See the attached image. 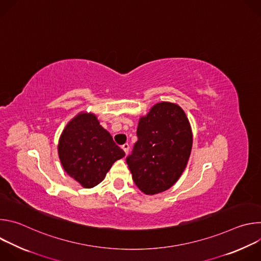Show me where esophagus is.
<instances>
[{
	"label": "esophagus",
	"instance_id": "34e87169",
	"mask_svg": "<svg viewBox=\"0 0 261 261\" xmlns=\"http://www.w3.org/2000/svg\"><path fill=\"white\" fill-rule=\"evenodd\" d=\"M122 148H123V151L125 152V154H128V152H129V144H128V143L123 144V145H122Z\"/></svg>",
	"mask_w": 261,
	"mask_h": 261
}]
</instances>
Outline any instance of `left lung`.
<instances>
[{"label": "left lung", "mask_w": 261, "mask_h": 261, "mask_svg": "<svg viewBox=\"0 0 261 261\" xmlns=\"http://www.w3.org/2000/svg\"><path fill=\"white\" fill-rule=\"evenodd\" d=\"M137 141L126 162L137 187L145 194L169 189L187 166L192 131L184 110L161 102L138 123Z\"/></svg>", "instance_id": "8db88e82"}]
</instances>
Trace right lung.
Instances as JSON below:
<instances>
[{"label":"right lung","mask_w":261,"mask_h":261,"mask_svg":"<svg viewBox=\"0 0 261 261\" xmlns=\"http://www.w3.org/2000/svg\"><path fill=\"white\" fill-rule=\"evenodd\" d=\"M58 151L66 172L85 188L102 181L113 164L125 156L92 114H81L66 126Z\"/></svg>","instance_id":"1"}]
</instances>
